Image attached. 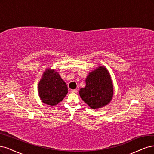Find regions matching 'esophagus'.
<instances>
[{
	"label": "esophagus",
	"instance_id": "34e87169",
	"mask_svg": "<svg viewBox=\"0 0 154 154\" xmlns=\"http://www.w3.org/2000/svg\"><path fill=\"white\" fill-rule=\"evenodd\" d=\"M70 92L72 93H77V89H75V90H71Z\"/></svg>",
	"mask_w": 154,
	"mask_h": 154
}]
</instances>
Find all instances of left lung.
Listing matches in <instances>:
<instances>
[{
	"label": "left lung",
	"instance_id": "1",
	"mask_svg": "<svg viewBox=\"0 0 154 154\" xmlns=\"http://www.w3.org/2000/svg\"><path fill=\"white\" fill-rule=\"evenodd\" d=\"M114 89L110 73L103 66H99L89 73L86 86L79 91L82 100L93 109L106 106L113 97Z\"/></svg>",
	"mask_w": 154,
	"mask_h": 154
}]
</instances>
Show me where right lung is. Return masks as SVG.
Segmentation results:
<instances>
[{
	"instance_id": "right-lung-1",
	"label": "right lung",
	"mask_w": 154,
	"mask_h": 154,
	"mask_svg": "<svg viewBox=\"0 0 154 154\" xmlns=\"http://www.w3.org/2000/svg\"><path fill=\"white\" fill-rule=\"evenodd\" d=\"M39 97L43 103L48 106H56L66 97L68 87L59 72L48 68L43 73L38 83Z\"/></svg>"
}]
</instances>
